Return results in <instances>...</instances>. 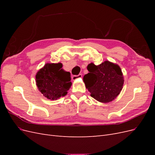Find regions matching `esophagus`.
<instances>
[{
  "label": "esophagus",
  "mask_w": 155,
  "mask_h": 155,
  "mask_svg": "<svg viewBox=\"0 0 155 155\" xmlns=\"http://www.w3.org/2000/svg\"><path fill=\"white\" fill-rule=\"evenodd\" d=\"M81 78H82V74H79L78 75H74V76H73L72 77V79L73 81H74V80H76L77 79Z\"/></svg>",
  "instance_id": "esophagus-1"
}]
</instances>
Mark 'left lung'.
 <instances>
[{
  "label": "left lung",
  "instance_id": "8db88e82",
  "mask_svg": "<svg viewBox=\"0 0 155 155\" xmlns=\"http://www.w3.org/2000/svg\"><path fill=\"white\" fill-rule=\"evenodd\" d=\"M87 70L89 72L84 76L83 81L92 97L108 103L118 96L124 82L118 65L106 61L97 66L89 64Z\"/></svg>",
  "mask_w": 155,
  "mask_h": 155
}]
</instances>
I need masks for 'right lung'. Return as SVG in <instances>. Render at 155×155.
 Masks as SVG:
<instances>
[{
  "instance_id": "right-lung-1",
  "label": "right lung",
  "mask_w": 155,
  "mask_h": 155,
  "mask_svg": "<svg viewBox=\"0 0 155 155\" xmlns=\"http://www.w3.org/2000/svg\"><path fill=\"white\" fill-rule=\"evenodd\" d=\"M63 64L46 63L37 73L36 84L39 91L49 100L67 95L72 83L70 73L62 69Z\"/></svg>"
}]
</instances>
